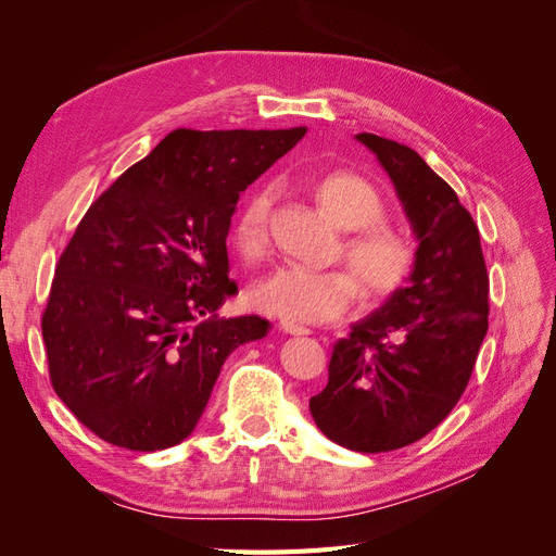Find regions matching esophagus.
<instances>
[{
	"mask_svg": "<svg viewBox=\"0 0 556 556\" xmlns=\"http://www.w3.org/2000/svg\"><path fill=\"white\" fill-rule=\"evenodd\" d=\"M280 331L290 333V336H306V333H311V329H308V327H304V325H296V323H290V319H282V323H280Z\"/></svg>",
	"mask_w": 556,
	"mask_h": 556,
	"instance_id": "1",
	"label": "esophagus"
}]
</instances>
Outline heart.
Here are the masks:
<instances>
[{
	"label": "heart",
	"instance_id": "obj_1",
	"mask_svg": "<svg viewBox=\"0 0 556 556\" xmlns=\"http://www.w3.org/2000/svg\"><path fill=\"white\" fill-rule=\"evenodd\" d=\"M313 194L333 225L352 231L343 243V257L362 292L368 299L396 292L415 268V245L403 233L378 225L384 217V201L376 185L352 172H333L313 185ZM274 199V185H262L241 206L231 227V241L241 257L264 255ZM355 294L357 285L345 271L280 264L252 282L248 299L257 311L290 323H331L350 308Z\"/></svg>",
	"mask_w": 556,
	"mask_h": 556
}]
</instances>
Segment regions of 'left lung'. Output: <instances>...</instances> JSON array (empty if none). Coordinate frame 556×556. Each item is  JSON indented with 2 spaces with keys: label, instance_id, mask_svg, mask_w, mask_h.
Returning <instances> with one entry per match:
<instances>
[{
  "label": "left lung",
  "instance_id": "obj_1",
  "mask_svg": "<svg viewBox=\"0 0 556 556\" xmlns=\"http://www.w3.org/2000/svg\"><path fill=\"white\" fill-rule=\"evenodd\" d=\"M390 176L417 241L403 288L333 345L329 382L311 415L329 441L355 452L406 447L462 399L486 333V266L459 197L408 146L357 134Z\"/></svg>",
  "mask_w": 556,
  "mask_h": 556
}]
</instances>
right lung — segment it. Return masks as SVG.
Listing matches in <instances>:
<instances>
[{
	"label": "right lung",
	"mask_w": 556,
	"mask_h": 556,
	"mask_svg": "<svg viewBox=\"0 0 556 556\" xmlns=\"http://www.w3.org/2000/svg\"><path fill=\"white\" fill-rule=\"evenodd\" d=\"M176 129L99 197L64 248L41 319L53 390L99 439L137 452L194 431L223 364L271 329L220 317L241 192L304 139Z\"/></svg>",
	"instance_id": "obj_1"
}]
</instances>
